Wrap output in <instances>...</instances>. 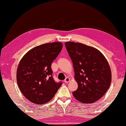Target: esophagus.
I'll return each mask as SVG.
<instances>
[{
  "instance_id": "esophagus-1",
  "label": "esophagus",
  "mask_w": 126,
  "mask_h": 126,
  "mask_svg": "<svg viewBox=\"0 0 126 126\" xmlns=\"http://www.w3.org/2000/svg\"><path fill=\"white\" fill-rule=\"evenodd\" d=\"M70 79L69 78H66L65 79L64 82L65 83H68V82H70Z\"/></svg>"
}]
</instances>
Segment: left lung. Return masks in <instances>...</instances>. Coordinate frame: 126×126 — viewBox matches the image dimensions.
Here are the masks:
<instances>
[{"mask_svg": "<svg viewBox=\"0 0 126 126\" xmlns=\"http://www.w3.org/2000/svg\"><path fill=\"white\" fill-rule=\"evenodd\" d=\"M65 45L71 58L78 88L72 92L83 103L96 102L109 89L112 75L107 60L97 48L80 43L68 41Z\"/></svg>", "mask_w": 126, "mask_h": 126, "instance_id": "8db88e82", "label": "left lung"}]
</instances>
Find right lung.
Instances as JSON below:
<instances>
[{
    "mask_svg": "<svg viewBox=\"0 0 126 126\" xmlns=\"http://www.w3.org/2000/svg\"><path fill=\"white\" fill-rule=\"evenodd\" d=\"M63 48L61 42L46 43L29 51L20 61L16 80L21 93L37 105L48 102L54 97L62 82L52 77L51 66Z\"/></svg>",
    "mask_w": 126,
    "mask_h": 126,
    "instance_id": "obj_1",
    "label": "right lung"
}]
</instances>
